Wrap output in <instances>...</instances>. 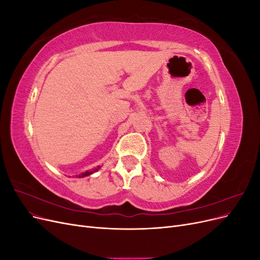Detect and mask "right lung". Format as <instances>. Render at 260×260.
I'll return each instance as SVG.
<instances>
[{"label":"right lung","mask_w":260,"mask_h":260,"mask_svg":"<svg viewBox=\"0 0 260 260\" xmlns=\"http://www.w3.org/2000/svg\"><path fill=\"white\" fill-rule=\"evenodd\" d=\"M101 168V166H98L96 168H94V169H91V170H86V171H84V172H82V174H80L79 176H77L78 178H84V177H88V176H91L92 174H94V172H96V171H99V169Z\"/></svg>","instance_id":"right-lung-1"}]
</instances>
